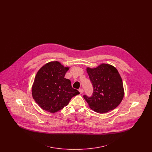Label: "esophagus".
<instances>
[{
    "label": "esophagus",
    "instance_id": "1",
    "mask_svg": "<svg viewBox=\"0 0 152 152\" xmlns=\"http://www.w3.org/2000/svg\"><path fill=\"white\" fill-rule=\"evenodd\" d=\"M79 91L80 94H83V92H84V89H82V88H81V89H79Z\"/></svg>",
    "mask_w": 152,
    "mask_h": 152
}]
</instances>
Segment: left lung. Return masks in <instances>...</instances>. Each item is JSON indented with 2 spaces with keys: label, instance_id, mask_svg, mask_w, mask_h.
<instances>
[{
  "label": "left lung",
  "instance_id": "left-lung-1",
  "mask_svg": "<svg viewBox=\"0 0 152 152\" xmlns=\"http://www.w3.org/2000/svg\"><path fill=\"white\" fill-rule=\"evenodd\" d=\"M86 70L94 87L91 97L84 96L89 108L97 113H104L117 107L123 100L124 89L116 68L102 63L94 68L87 67Z\"/></svg>",
  "mask_w": 152,
  "mask_h": 152
}]
</instances>
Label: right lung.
Listing matches in <instances>:
<instances>
[{
  "mask_svg": "<svg viewBox=\"0 0 152 152\" xmlns=\"http://www.w3.org/2000/svg\"><path fill=\"white\" fill-rule=\"evenodd\" d=\"M69 67L59 61L47 63L40 68L32 86V95L39 106L44 110L55 113L66 107L73 96L80 94L65 79Z\"/></svg>",
  "mask_w": 152,
  "mask_h": 152,
  "instance_id": "obj_1",
  "label": "right lung"
}]
</instances>
